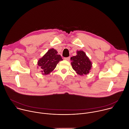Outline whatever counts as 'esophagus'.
<instances>
[{
	"mask_svg": "<svg viewBox=\"0 0 129 129\" xmlns=\"http://www.w3.org/2000/svg\"><path fill=\"white\" fill-rule=\"evenodd\" d=\"M64 59L66 61H69L70 60V57H67V58H64Z\"/></svg>",
	"mask_w": 129,
	"mask_h": 129,
	"instance_id": "1",
	"label": "esophagus"
}]
</instances>
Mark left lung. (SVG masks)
I'll return each mask as SVG.
<instances>
[{
    "instance_id": "left-lung-1",
    "label": "left lung",
    "mask_w": 129,
    "mask_h": 129,
    "mask_svg": "<svg viewBox=\"0 0 129 129\" xmlns=\"http://www.w3.org/2000/svg\"><path fill=\"white\" fill-rule=\"evenodd\" d=\"M77 53V56L70 58L73 69L80 76L87 75L91 69L92 62L83 50H78Z\"/></svg>"
}]
</instances>
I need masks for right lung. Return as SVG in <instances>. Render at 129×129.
I'll list each match as a JSON object with an SVG mask.
<instances>
[{
	"mask_svg": "<svg viewBox=\"0 0 129 129\" xmlns=\"http://www.w3.org/2000/svg\"><path fill=\"white\" fill-rule=\"evenodd\" d=\"M62 60L58 51L54 48H50L38 61V68L41 69V72L43 75H48L56 67L59 61Z\"/></svg>",
	"mask_w": 129,
	"mask_h": 129,
	"instance_id": "1",
	"label": "right lung"
}]
</instances>
